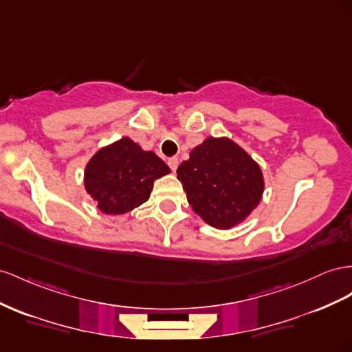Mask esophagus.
Returning <instances> with one entry per match:
<instances>
[{"label":"esophagus","mask_w":352,"mask_h":352,"mask_svg":"<svg viewBox=\"0 0 352 352\" xmlns=\"http://www.w3.org/2000/svg\"><path fill=\"white\" fill-rule=\"evenodd\" d=\"M167 164H168V167L173 170V172H176V168H177V166H179V160L176 158V157H172V158H168V161H167Z\"/></svg>","instance_id":"34e87169"}]
</instances>
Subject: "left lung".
<instances>
[{
    "instance_id": "1",
    "label": "left lung",
    "mask_w": 352,
    "mask_h": 352,
    "mask_svg": "<svg viewBox=\"0 0 352 352\" xmlns=\"http://www.w3.org/2000/svg\"><path fill=\"white\" fill-rule=\"evenodd\" d=\"M188 203L201 219L217 230L241 223L262 199L259 164L228 138H207L177 167Z\"/></svg>"
}]
</instances>
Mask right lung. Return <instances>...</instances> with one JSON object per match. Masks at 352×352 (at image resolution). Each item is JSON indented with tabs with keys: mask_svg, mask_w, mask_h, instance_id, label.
I'll list each match as a JSON object with an SVG mask.
<instances>
[{
	"mask_svg": "<svg viewBox=\"0 0 352 352\" xmlns=\"http://www.w3.org/2000/svg\"><path fill=\"white\" fill-rule=\"evenodd\" d=\"M168 173V166L155 153L122 138L90 158L84 186L102 213L124 214L148 201L154 180Z\"/></svg>",
	"mask_w": 352,
	"mask_h": 352,
	"instance_id": "right-lung-1",
	"label": "right lung"
}]
</instances>
